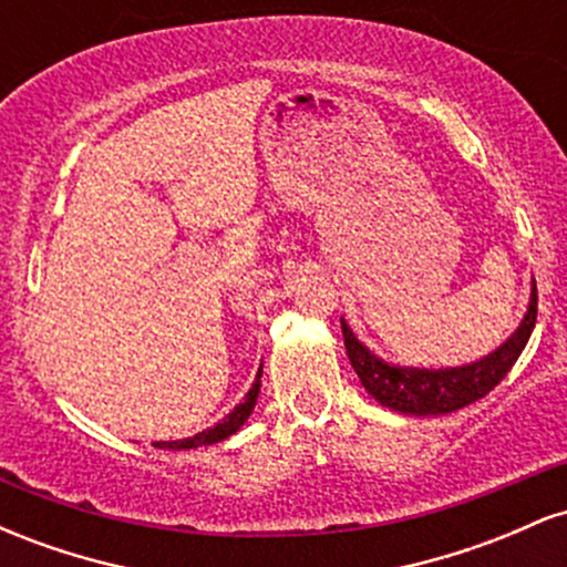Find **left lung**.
I'll use <instances>...</instances> for the list:
<instances>
[{
    "label": "left lung",
    "instance_id": "1",
    "mask_svg": "<svg viewBox=\"0 0 567 567\" xmlns=\"http://www.w3.org/2000/svg\"><path fill=\"white\" fill-rule=\"evenodd\" d=\"M536 315L538 292L536 282H533L528 315L519 322V328L514 330L509 341L501 343L493 354L472 362V365L445 370L389 365V362L379 360L368 347H362L343 320L341 330L351 368L360 375L368 394H373L383 408L400 410L405 415H445L483 400L493 386H498L501 379L517 362V357L523 354L525 343H528L533 328H536Z\"/></svg>",
    "mask_w": 567,
    "mask_h": 567
}]
</instances>
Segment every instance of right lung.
<instances>
[{"mask_svg":"<svg viewBox=\"0 0 567 567\" xmlns=\"http://www.w3.org/2000/svg\"><path fill=\"white\" fill-rule=\"evenodd\" d=\"M258 392H261V370H258L256 375V383H252L250 392L245 394V400L239 402L237 408L231 410L226 419H220L216 426L205 429V432L194 434V437H186V440H178V442H154V447H175V451H188V447H202V445H213V442H220L226 437H231L234 432H237L239 426L245 424L247 419H250L252 408H256V400H258Z\"/></svg>","mask_w":567,"mask_h":567,"instance_id":"obj_1","label":"right lung"}]
</instances>
